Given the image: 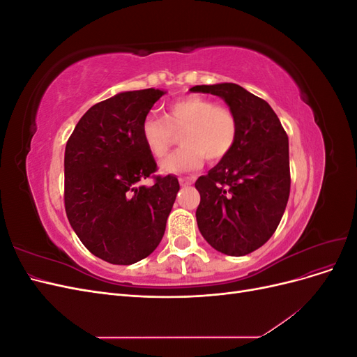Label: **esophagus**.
<instances>
[{"label":"esophagus","mask_w":357,"mask_h":357,"mask_svg":"<svg viewBox=\"0 0 357 357\" xmlns=\"http://www.w3.org/2000/svg\"><path fill=\"white\" fill-rule=\"evenodd\" d=\"M178 181L181 186H189L193 183V177H181V178H178Z\"/></svg>","instance_id":"esophagus-1"}]
</instances>
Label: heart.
I'll return each instance as SVG.
<instances>
[{
	"label": "heart",
	"mask_w": 357,
	"mask_h": 357,
	"mask_svg": "<svg viewBox=\"0 0 357 357\" xmlns=\"http://www.w3.org/2000/svg\"><path fill=\"white\" fill-rule=\"evenodd\" d=\"M180 132L181 147L159 164L164 174L195 171L205 158L218 162L228 156L238 135V123L228 107L198 95L172 101L164 117L150 114L142 123V139L155 158L165 156Z\"/></svg>",
	"instance_id": "obj_1"
}]
</instances>
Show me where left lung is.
<instances>
[{
	"label": "left lung",
	"instance_id": "1",
	"mask_svg": "<svg viewBox=\"0 0 357 357\" xmlns=\"http://www.w3.org/2000/svg\"><path fill=\"white\" fill-rule=\"evenodd\" d=\"M189 91L220 96L238 123L231 153L195 183L199 232L220 253L248 255L271 238L286 210L287 134L271 105L240 84H201Z\"/></svg>",
	"mask_w": 357,
	"mask_h": 357
}]
</instances>
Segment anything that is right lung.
<instances>
[{
	"label": "right lung",
	"mask_w": 357,
	"mask_h": 357,
	"mask_svg": "<svg viewBox=\"0 0 357 357\" xmlns=\"http://www.w3.org/2000/svg\"><path fill=\"white\" fill-rule=\"evenodd\" d=\"M160 89L126 91L92 105L66 147V211L83 245L102 261L131 265L153 253L180 189L174 176L142 180L156 162L142 123Z\"/></svg>",
	"instance_id": "1"
}]
</instances>
